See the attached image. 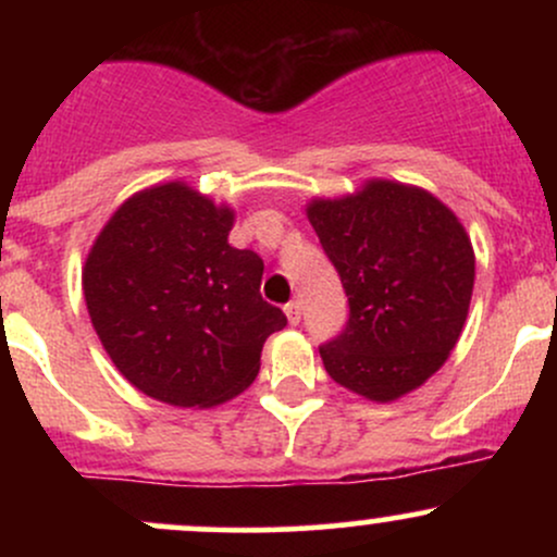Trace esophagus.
Masks as SVG:
<instances>
[{
	"label": "esophagus",
	"instance_id": "obj_1",
	"mask_svg": "<svg viewBox=\"0 0 557 557\" xmlns=\"http://www.w3.org/2000/svg\"><path fill=\"white\" fill-rule=\"evenodd\" d=\"M285 314H287V322L298 324L300 322V300H290V304H285Z\"/></svg>",
	"mask_w": 557,
	"mask_h": 557
}]
</instances>
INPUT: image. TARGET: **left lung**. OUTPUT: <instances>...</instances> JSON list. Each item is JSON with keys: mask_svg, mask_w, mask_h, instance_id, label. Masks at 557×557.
Returning <instances> with one entry per match:
<instances>
[{"mask_svg": "<svg viewBox=\"0 0 557 557\" xmlns=\"http://www.w3.org/2000/svg\"><path fill=\"white\" fill-rule=\"evenodd\" d=\"M309 222L350 309L341 335L319 345L324 369L369 400L411 393L443 367L469 314L474 251L463 225L426 190L389 181L314 201Z\"/></svg>", "mask_w": 557, "mask_h": 557, "instance_id": "obj_1", "label": "left lung"}]
</instances>
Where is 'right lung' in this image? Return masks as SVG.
Wrapping results in <instances>:
<instances>
[{
	"label": "right lung",
	"mask_w": 557,
	"mask_h": 557,
	"mask_svg": "<svg viewBox=\"0 0 557 557\" xmlns=\"http://www.w3.org/2000/svg\"><path fill=\"white\" fill-rule=\"evenodd\" d=\"M233 212L183 183L127 198L83 270L88 314L114 367L151 398L209 408L259 374L283 309L261 298L264 261L227 243Z\"/></svg>",
	"instance_id": "obj_1"
}]
</instances>
